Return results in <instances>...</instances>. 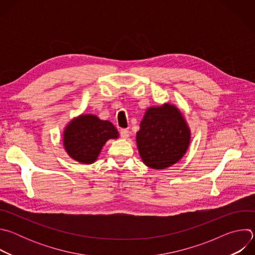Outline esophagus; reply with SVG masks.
<instances>
[{"label": "esophagus", "instance_id": "obj_1", "mask_svg": "<svg viewBox=\"0 0 255 255\" xmlns=\"http://www.w3.org/2000/svg\"><path fill=\"white\" fill-rule=\"evenodd\" d=\"M120 135H121L122 138L126 139V138H128V136H129V131H128L127 129H121V130H120Z\"/></svg>", "mask_w": 255, "mask_h": 255}]
</instances>
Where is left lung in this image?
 <instances>
[{
  "label": "left lung",
  "instance_id": "1",
  "mask_svg": "<svg viewBox=\"0 0 255 255\" xmlns=\"http://www.w3.org/2000/svg\"><path fill=\"white\" fill-rule=\"evenodd\" d=\"M190 129L177 108L164 104L147 109L136 141L143 162L154 169L176 163L190 144Z\"/></svg>",
  "mask_w": 255,
  "mask_h": 255
}]
</instances>
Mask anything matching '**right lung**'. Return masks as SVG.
Returning a JSON list of instances; mask_svg holds the SVG:
<instances>
[{
    "instance_id": "add662e5",
    "label": "right lung",
    "mask_w": 255,
    "mask_h": 255,
    "mask_svg": "<svg viewBox=\"0 0 255 255\" xmlns=\"http://www.w3.org/2000/svg\"><path fill=\"white\" fill-rule=\"evenodd\" d=\"M116 127L95 115H82L72 120L63 134L64 148L68 155L82 163H93L108 139L118 138Z\"/></svg>"
}]
</instances>
